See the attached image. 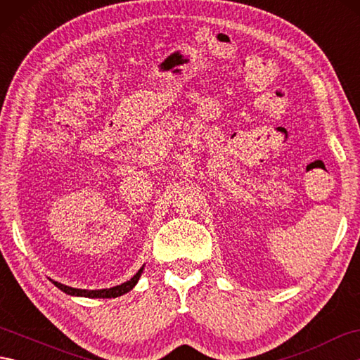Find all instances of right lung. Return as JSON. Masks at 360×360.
Here are the masks:
<instances>
[{
    "mask_svg": "<svg viewBox=\"0 0 360 360\" xmlns=\"http://www.w3.org/2000/svg\"><path fill=\"white\" fill-rule=\"evenodd\" d=\"M142 271H143V267H141V269L136 272V275H134L131 280H128L125 283H122V285L110 288V289L88 290V289H75V288H71V286H66V285H62V283H58V281H52V283L58 289H62L63 292L70 294V295H80V297H89V298H111V297L114 298V297H119V295L127 294L128 290H131L134 288L136 283H137V280H139Z\"/></svg>",
    "mask_w": 360,
    "mask_h": 360,
    "instance_id": "1",
    "label": "right lung"
}]
</instances>
